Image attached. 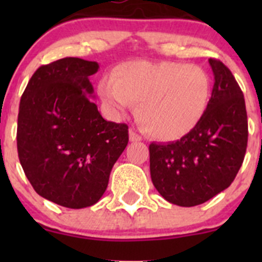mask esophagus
Listing matches in <instances>:
<instances>
[{"mask_svg": "<svg viewBox=\"0 0 262 262\" xmlns=\"http://www.w3.org/2000/svg\"><path fill=\"white\" fill-rule=\"evenodd\" d=\"M129 141H130V142H141L142 138L134 130H129Z\"/></svg>", "mask_w": 262, "mask_h": 262, "instance_id": "34e87169", "label": "esophagus"}]
</instances>
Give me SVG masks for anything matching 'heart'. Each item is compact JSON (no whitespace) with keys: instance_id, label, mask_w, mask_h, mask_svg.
Segmentation results:
<instances>
[{"instance_id":"b5f03b06","label":"heart","mask_w":262,"mask_h":262,"mask_svg":"<svg viewBox=\"0 0 262 262\" xmlns=\"http://www.w3.org/2000/svg\"><path fill=\"white\" fill-rule=\"evenodd\" d=\"M100 96L114 113L132 102L142 128L160 141H178L191 133L207 113L210 77L202 67L176 62L133 60L121 63L114 80L104 78Z\"/></svg>"}]
</instances>
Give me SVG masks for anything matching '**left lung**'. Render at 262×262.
I'll return each instance as SVG.
<instances>
[{"label": "left lung", "instance_id": "1", "mask_svg": "<svg viewBox=\"0 0 262 262\" xmlns=\"http://www.w3.org/2000/svg\"><path fill=\"white\" fill-rule=\"evenodd\" d=\"M214 86L199 125L176 142L150 143V179L171 204L195 207L226 190L244 162L247 114L244 94L231 71L209 59Z\"/></svg>", "mask_w": 262, "mask_h": 262}]
</instances>
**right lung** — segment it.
<instances>
[{"label": "right lung", "instance_id": "1", "mask_svg": "<svg viewBox=\"0 0 262 262\" xmlns=\"http://www.w3.org/2000/svg\"><path fill=\"white\" fill-rule=\"evenodd\" d=\"M99 63L67 57L41 66L20 101L17 152L40 196L71 209L104 195L110 172L128 144V125L97 110L90 76Z\"/></svg>", "mask_w": 262, "mask_h": 262}]
</instances>
